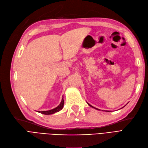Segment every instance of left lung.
Masks as SVG:
<instances>
[{"mask_svg": "<svg viewBox=\"0 0 148 148\" xmlns=\"http://www.w3.org/2000/svg\"><path fill=\"white\" fill-rule=\"evenodd\" d=\"M88 105H89L90 106H91V107H92V108H95V109H96V110H100L99 109H98V108H95V107H94V106H92V105H90V104H89L88 103ZM108 112H109V111H108Z\"/></svg>", "mask_w": 148, "mask_h": 148, "instance_id": "left-lung-1", "label": "left lung"}]
</instances>
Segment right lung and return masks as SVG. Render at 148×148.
<instances>
[{"label":"right lung","mask_w":148,"mask_h":148,"mask_svg":"<svg viewBox=\"0 0 148 148\" xmlns=\"http://www.w3.org/2000/svg\"><path fill=\"white\" fill-rule=\"evenodd\" d=\"M64 104V100L62 99V101H61L60 103L56 107V108H54L53 110H48V111H38L37 112H38V113H42L43 114H47V115L52 114H54L55 113H56V112H58L60 110H62L63 108Z\"/></svg>","instance_id":"right-lung-1"}]
</instances>
